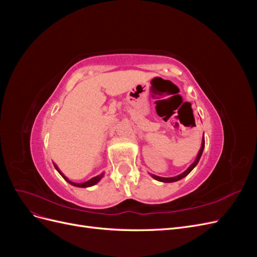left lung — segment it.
<instances>
[{
  "label": "left lung",
  "instance_id": "8db88e82",
  "mask_svg": "<svg viewBox=\"0 0 257 257\" xmlns=\"http://www.w3.org/2000/svg\"><path fill=\"white\" fill-rule=\"evenodd\" d=\"M204 147H205V138L203 139V143H201V147H200L199 152H198V154H197L196 160L194 161L193 164H191V166H190L188 169H186L184 173H182V174H180V175H178V176H176V177H170V178H163V177H159V176H155V175H152V177L155 179V180H159V181H162V182H175V181L180 180V179L184 178L185 176H188V175L192 172V169L197 165V163H198V161H199V159H200V157H201V154H203Z\"/></svg>",
  "mask_w": 257,
  "mask_h": 257
}]
</instances>
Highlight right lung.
<instances>
[{
  "label": "right lung",
  "mask_w": 257,
  "mask_h": 257,
  "mask_svg": "<svg viewBox=\"0 0 257 257\" xmlns=\"http://www.w3.org/2000/svg\"><path fill=\"white\" fill-rule=\"evenodd\" d=\"M54 167H56V169L60 173V175H61L62 177H63L69 184H72V185H74V186H78V188H89V186L94 185V184H96V183L100 180V179H102V177L104 176V174H100V175H98V176H96V177H93L92 179H90V180L85 181V182H82V183H75V182H73V181H71V180H68V179H67L63 174L61 173V170L58 168L57 165H54Z\"/></svg>",
  "instance_id": "obj_1"
}]
</instances>
